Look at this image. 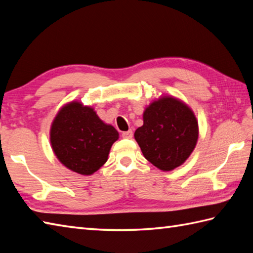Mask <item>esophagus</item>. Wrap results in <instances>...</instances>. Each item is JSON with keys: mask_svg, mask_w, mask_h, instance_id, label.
<instances>
[{"mask_svg": "<svg viewBox=\"0 0 253 253\" xmlns=\"http://www.w3.org/2000/svg\"><path fill=\"white\" fill-rule=\"evenodd\" d=\"M132 136H133V133H132V131H131V130L124 131V132L122 133V137H123V138H125V139H131V138H132Z\"/></svg>", "mask_w": 253, "mask_h": 253, "instance_id": "34e87169", "label": "esophagus"}]
</instances>
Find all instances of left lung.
I'll return each instance as SVG.
<instances>
[{
  "label": "left lung",
  "instance_id": "obj_1",
  "mask_svg": "<svg viewBox=\"0 0 253 253\" xmlns=\"http://www.w3.org/2000/svg\"><path fill=\"white\" fill-rule=\"evenodd\" d=\"M198 135L193 112L181 101L164 96L144 111L143 125L135 131V139L150 163L171 170L189 158Z\"/></svg>",
  "mask_w": 253,
  "mask_h": 253
}]
</instances>
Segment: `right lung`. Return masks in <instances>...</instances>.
Instances as JSON below:
<instances>
[{"label":"right lung","instance_id":"add662e5","mask_svg":"<svg viewBox=\"0 0 253 253\" xmlns=\"http://www.w3.org/2000/svg\"><path fill=\"white\" fill-rule=\"evenodd\" d=\"M118 139L114 127L102 122L92 107L71 102L53 121L50 140L60 162L82 175H91L103 165Z\"/></svg>","mask_w":253,"mask_h":253}]
</instances>
